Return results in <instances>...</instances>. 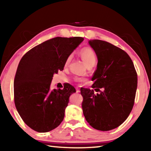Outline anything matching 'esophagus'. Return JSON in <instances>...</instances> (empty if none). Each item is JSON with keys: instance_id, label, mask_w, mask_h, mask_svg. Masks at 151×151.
I'll list each match as a JSON object with an SVG mask.
<instances>
[{"instance_id": "esophagus-1", "label": "esophagus", "mask_w": 151, "mask_h": 151, "mask_svg": "<svg viewBox=\"0 0 151 151\" xmlns=\"http://www.w3.org/2000/svg\"><path fill=\"white\" fill-rule=\"evenodd\" d=\"M76 93H79L80 92V89L78 88H76Z\"/></svg>"}]
</instances>
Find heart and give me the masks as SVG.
Returning a JSON list of instances; mask_svg holds the SVG:
<instances>
[{"label": "heart", "instance_id": "1", "mask_svg": "<svg viewBox=\"0 0 151 151\" xmlns=\"http://www.w3.org/2000/svg\"><path fill=\"white\" fill-rule=\"evenodd\" d=\"M80 54H81L82 60L84 61V62L86 63V65H89V63L96 62L95 53L94 52V50L90 47L83 48V49L81 50V52H80ZM70 59H71V56H69L68 58H67L65 61L66 65H67V64L69 63ZM81 80H82L81 78L80 77H76L75 78V81L78 82L81 81Z\"/></svg>", "mask_w": 151, "mask_h": 151}]
</instances>
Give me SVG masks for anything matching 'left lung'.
I'll use <instances>...</instances> for the list:
<instances>
[{"instance_id": "left-lung-1", "label": "left lung", "mask_w": 151, "mask_h": 151, "mask_svg": "<svg viewBox=\"0 0 151 151\" xmlns=\"http://www.w3.org/2000/svg\"><path fill=\"white\" fill-rule=\"evenodd\" d=\"M89 43L98 63L91 78L93 89H81L83 114L93 129L108 131L120 126L132 111L137 75L132 60L123 50L102 40H90ZM93 88L100 93L95 94Z\"/></svg>"}]
</instances>
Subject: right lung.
Here are the masks:
<instances>
[{"mask_svg":"<svg viewBox=\"0 0 151 151\" xmlns=\"http://www.w3.org/2000/svg\"><path fill=\"white\" fill-rule=\"evenodd\" d=\"M83 40L54 37L32 48L20 60L14 78L15 105L25 124L36 132H49L63 120L69 97L76 89L67 83L62 89L50 91V83Z\"/></svg>","mask_w":151,"mask_h":151,"instance_id":"right-lung-1","label":"right lung"}]
</instances>
